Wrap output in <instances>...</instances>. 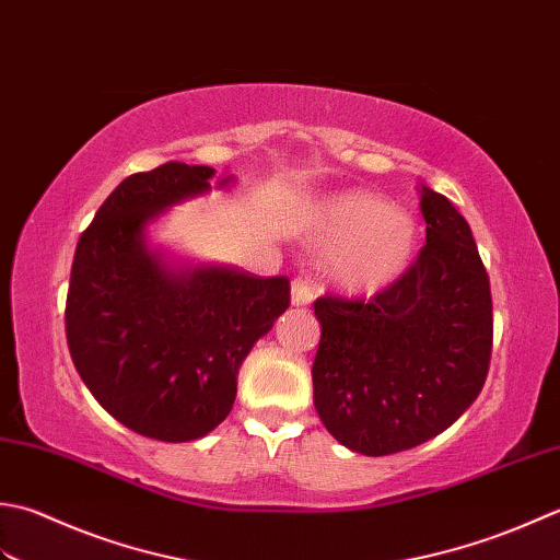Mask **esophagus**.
<instances>
[{
	"label": "esophagus",
	"mask_w": 560,
	"mask_h": 560,
	"mask_svg": "<svg viewBox=\"0 0 560 560\" xmlns=\"http://www.w3.org/2000/svg\"><path fill=\"white\" fill-rule=\"evenodd\" d=\"M314 294H316V290H314V282H312V278L300 276V278H294V280H292V304H294V306H306V304H312Z\"/></svg>",
	"instance_id": "1"
}]
</instances>
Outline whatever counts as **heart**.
Listing matches in <instances>:
<instances>
[{
  "label": "heart",
  "mask_w": 560,
  "mask_h": 560,
  "mask_svg": "<svg viewBox=\"0 0 560 560\" xmlns=\"http://www.w3.org/2000/svg\"><path fill=\"white\" fill-rule=\"evenodd\" d=\"M306 224L318 242H338L328 264L330 280L350 294L392 288L416 256L413 217L370 190L338 192L312 205Z\"/></svg>",
  "instance_id": "heart-1"
}]
</instances>
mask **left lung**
<instances>
[{
	"mask_svg": "<svg viewBox=\"0 0 560 560\" xmlns=\"http://www.w3.org/2000/svg\"><path fill=\"white\" fill-rule=\"evenodd\" d=\"M425 246L370 302L322 296L314 406L343 447L364 456L418 447L481 394L493 348L490 282L471 226L420 186Z\"/></svg>",
	"mask_w": 560,
	"mask_h": 560,
	"instance_id": "left-lung-1",
	"label": "left lung"
}]
</instances>
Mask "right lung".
<instances>
[{"label":"right lung","mask_w":560,"mask_h":560,"mask_svg":"<svg viewBox=\"0 0 560 560\" xmlns=\"http://www.w3.org/2000/svg\"><path fill=\"white\" fill-rule=\"evenodd\" d=\"M212 176L180 162L128 176L74 250L65 310L74 368L113 418L162 442L205 438L230 416L238 368L290 306L288 278L174 260L147 238L166 210L210 192Z\"/></svg>","instance_id":"obj_1"}]
</instances>
